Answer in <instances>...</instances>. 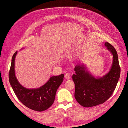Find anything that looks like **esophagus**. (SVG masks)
I'll use <instances>...</instances> for the list:
<instances>
[{"mask_svg": "<svg viewBox=\"0 0 128 128\" xmlns=\"http://www.w3.org/2000/svg\"><path fill=\"white\" fill-rule=\"evenodd\" d=\"M64 77H65V78H66V79L69 80V79L70 78V75L69 74L67 73V74H65Z\"/></svg>", "mask_w": 128, "mask_h": 128, "instance_id": "34e87169", "label": "esophagus"}]
</instances>
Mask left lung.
<instances>
[{"label":"left lung","instance_id":"1","mask_svg":"<svg viewBox=\"0 0 128 128\" xmlns=\"http://www.w3.org/2000/svg\"><path fill=\"white\" fill-rule=\"evenodd\" d=\"M104 45L113 55L110 72L102 77L96 78L86 70L84 65H76L72 78L75 83V98L81 106L90 107L103 104L114 91L120 76L121 69L115 48L106 42Z\"/></svg>","mask_w":128,"mask_h":128}]
</instances>
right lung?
I'll return each instance as SVG.
<instances>
[{
    "label": "right lung",
    "instance_id": "1",
    "mask_svg": "<svg viewBox=\"0 0 128 128\" xmlns=\"http://www.w3.org/2000/svg\"><path fill=\"white\" fill-rule=\"evenodd\" d=\"M15 52L12 56L8 74L10 86L17 98L31 110L42 112L48 110L54 102L56 92L63 82L64 74L52 76L44 86L37 88H26L20 84L15 75Z\"/></svg>",
    "mask_w": 128,
    "mask_h": 128
}]
</instances>
